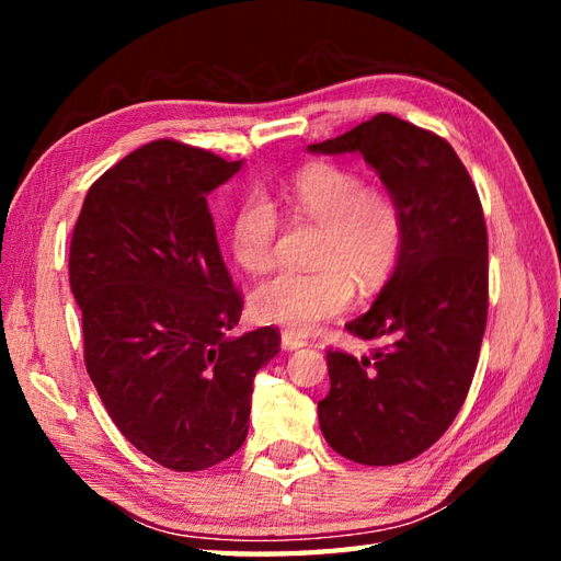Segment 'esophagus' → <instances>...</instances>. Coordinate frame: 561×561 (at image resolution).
Segmentation results:
<instances>
[{"label":"esophagus","mask_w":561,"mask_h":561,"mask_svg":"<svg viewBox=\"0 0 561 561\" xmlns=\"http://www.w3.org/2000/svg\"><path fill=\"white\" fill-rule=\"evenodd\" d=\"M306 344V337L301 332H294V330H282V347L284 350H299Z\"/></svg>","instance_id":"34e87169"}]
</instances>
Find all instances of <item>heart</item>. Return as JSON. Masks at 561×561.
Instances as JSON below:
<instances>
[{"label": "heart", "instance_id": "b5f03b06", "mask_svg": "<svg viewBox=\"0 0 561 561\" xmlns=\"http://www.w3.org/2000/svg\"><path fill=\"white\" fill-rule=\"evenodd\" d=\"M289 199L304 217L323 226L313 272L282 270L250 294V311L262 323L296 332L347 311L356 284L374 291L383 284L402 250L404 221L388 190L366 185L342 163H308L289 183ZM279 214L272 199L250 193L231 219V253L248 272H265L274 260Z\"/></svg>", "mask_w": 561, "mask_h": 561}]
</instances>
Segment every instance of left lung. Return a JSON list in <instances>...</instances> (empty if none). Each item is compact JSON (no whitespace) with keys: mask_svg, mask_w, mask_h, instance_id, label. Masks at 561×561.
I'll use <instances>...</instances> for the list:
<instances>
[{"mask_svg":"<svg viewBox=\"0 0 561 561\" xmlns=\"http://www.w3.org/2000/svg\"><path fill=\"white\" fill-rule=\"evenodd\" d=\"M308 149L359 151L404 221L396 272L371 311L347 323L378 347L362 359L328 350L320 432L354 462H408L446 434L478 368L490 306L478 187L444 137L388 113Z\"/></svg>","mask_w":561,"mask_h":561,"instance_id":"obj_1","label":"left lung"}]
</instances>
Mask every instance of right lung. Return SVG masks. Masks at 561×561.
I'll use <instances>...</instances> for the list:
<instances>
[{
    "mask_svg": "<svg viewBox=\"0 0 561 561\" xmlns=\"http://www.w3.org/2000/svg\"><path fill=\"white\" fill-rule=\"evenodd\" d=\"M241 161L157 139L89 187L69 245L83 362L111 420L175 472L207 470L243 446L255 374L279 330L226 337L236 289L207 195Z\"/></svg>",
    "mask_w": 561,
    "mask_h": 561,
    "instance_id": "obj_1",
    "label": "right lung"
}]
</instances>
